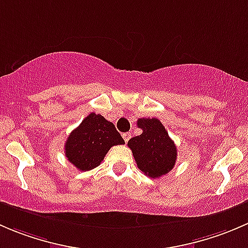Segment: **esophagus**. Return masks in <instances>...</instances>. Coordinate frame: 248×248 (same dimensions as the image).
<instances>
[{
  "mask_svg": "<svg viewBox=\"0 0 248 248\" xmlns=\"http://www.w3.org/2000/svg\"><path fill=\"white\" fill-rule=\"evenodd\" d=\"M122 138H124V141L127 142L129 140V138H131V134H129V133H124V134H122Z\"/></svg>",
  "mask_w": 248,
  "mask_h": 248,
  "instance_id": "obj_1",
  "label": "esophagus"
}]
</instances>
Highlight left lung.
I'll return each mask as SVG.
<instances>
[{"instance_id":"8db88e82","label":"left lung","mask_w":248,"mask_h":248,"mask_svg":"<svg viewBox=\"0 0 248 248\" xmlns=\"http://www.w3.org/2000/svg\"><path fill=\"white\" fill-rule=\"evenodd\" d=\"M142 133L128 140L138 168L147 176L159 177L174 168L177 150L158 119H139Z\"/></svg>"}]
</instances>
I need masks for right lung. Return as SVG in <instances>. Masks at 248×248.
<instances>
[{"label": "right lung", "instance_id": "add662e5", "mask_svg": "<svg viewBox=\"0 0 248 248\" xmlns=\"http://www.w3.org/2000/svg\"><path fill=\"white\" fill-rule=\"evenodd\" d=\"M124 144L114 124L102 115L91 112L69 134L64 145L67 159L81 171L101 164L110 147Z\"/></svg>", "mask_w": 248, "mask_h": 248}]
</instances>
